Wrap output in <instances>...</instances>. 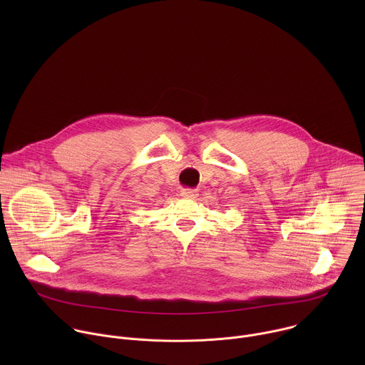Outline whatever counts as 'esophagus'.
I'll return each instance as SVG.
<instances>
[{
  "label": "esophagus",
  "mask_w": 365,
  "mask_h": 365,
  "mask_svg": "<svg viewBox=\"0 0 365 365\" xmlns=\"http://www.w3.org/2000/svg\"><path fill=\"white\" fill-rule=\"evenodd\" d=\"M182 196H185V197H196L197 196V190H195V189H183L182 190Z\"/></svg>",
  "instance_id": "esophagus-1"
}]
</instances>
